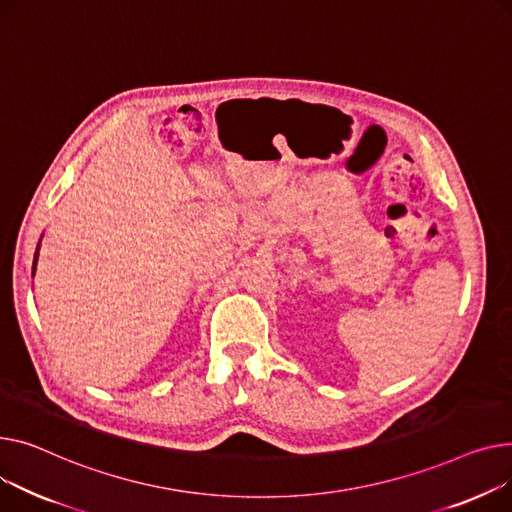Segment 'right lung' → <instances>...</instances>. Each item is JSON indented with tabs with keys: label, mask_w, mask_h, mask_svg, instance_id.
I'll use <instances>...</instances> for the list:
<instances>
[{
	"label": "right lung",
	"mask_w": 512,
	"mask_h": 512,
	"mask_svg": "<svg viewBox=\"0 0 512 512\" xmlns=\"http://www.w3.org/2000/svg\"><path fill=\"white\" fill-rule=\"evenodd\" d=\"M41 239H43V235H41ZM41 239H39V244H37V252H35V260H33V277H35V270H37V260H39V250H41Z\"/></svg>",
	"instance_id": "add662e5"
}]
</instances>
